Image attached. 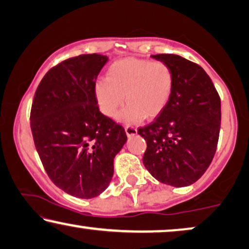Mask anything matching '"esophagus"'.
Masks as SVG:
<instances>
[{"instance_id":"esophagus-1","label":"esophagus","mask_w":249,"mask_h":249,"mask_svg":"<svg viewBox=\"0 0 249 249\" xmlns=\"http://www.w3.org/2000/svg\"><path fill=\"white\" fill-rule=\"evenodd\" d=\"M125 132H126L127 137H133V135L138 134V130L133 126H126L125 127Z\"/></svg>"}]
</instances>
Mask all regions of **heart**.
<instances>
[{"label": "heart", "mask_w": 249, "mask_h": 249, "mask_svg": "<svg viewBox=\"0 0 249 249\" xmlns=\"http://www.w3.org/2000/svg\"><path fill=\"white\" fill-rule=\"evenodd\" d=\"M174 85L173 69L165 62L126 58L110 66L107 78L98 79L94 94L100 111L109 118L117 115L126 98L121 119L138 123L158 117L166 109Z\"/></svg>", "instance_id": "b5f03b06"}]
</instances>
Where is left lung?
Masks as SVG:
<instances>
[{
	"instance_id": "left-lung-1",
	"label": "left lung",
	"mask_w": 249,
	"mask_h": 249,
	"mask_svg": "<svg viewBox=\"0 0 249 249\" xmlns=\"http://www.w3.org/2000/svg\"><path fill=\"white\" fill-rule=\"evenodd\" d=\"M151 58L173 69L175 85L166 109L138 130L147 142L143 164L161 183L187 187L201 178L216 151L221 100L199 65L172 53Z\"/></svg>"
}]
</instances>
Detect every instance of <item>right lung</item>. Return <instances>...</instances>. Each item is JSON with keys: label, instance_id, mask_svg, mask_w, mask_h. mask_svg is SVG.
<instances>
[{"label": "right lung", "instance_id": "obj_1", "mask_svg": "<svg viewBox=\"0 0 249 249\" xmlns=\"http://www.w3.org/2000/svg\"><path fill=\"white\" fill-rule=\"evenodd\" d=\"M107 55L81 54L50 69L35 92L31 128L49 178L77 198L97 197L110 183L126 133L99 110L94 85Z\"/></svg>", "mask_w": 249, "mask_h": 249}]
</instances>
